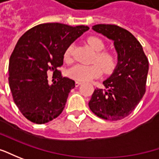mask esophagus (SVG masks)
I'll use <instances>...</instances> for the list:
<instances>
[{
	"label": "esophagus",
	"mask_w": 159,
	"mask_h": 159,
	"mask_svg": "<svg viewBox=\"0 0 159 159\" xmlns=\"http://www.w3.org/2000/svg\"><path fill=\"white\" fill-rule=\"evenodd\" d=\"M82 84V82H79V81H75V86L78 87L79 85Z\"/></svg>",
	"instance_id": "1"
}]
</instances>
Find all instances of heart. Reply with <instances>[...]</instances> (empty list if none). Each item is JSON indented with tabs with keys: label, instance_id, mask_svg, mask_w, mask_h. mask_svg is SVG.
<instances>
[{
	"label": "heart",
	"instance_id": "1",
	"mask_svg": "<svg viewBox=\"0 0 159 159\" xmlns=\"http://www.w3.org/2000/svg\"><path fill=\"white\" fill-rule=\"evenodd\" d=\"M87 43L95 52H97L94 57V62L96 63L91 65H74L68 70V75L71 79L79 82H87L100 76L102 74L101 67L105 72L110 73L116 67L117 60L114 53L110 51H103L106 47V44L102 39L96 36H91L87 39ZM72 51L73 45H70L66 48L64 52V60L66 61H71Z\"/></svg>",
	"mask_w": 159,
	"mask_h": 159
}]
</instances>
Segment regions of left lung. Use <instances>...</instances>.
Masks as SVG:
<instances>
[{
	"instance_id": "left-lung-1",
	"label": "left lung",
	"mask_w": 159,
	"mask_h": 159,
	"mask_svg": "<svg viewBox=\"0 0 159 159\" xmlns=\"http://www.w3.org/2000/svg\"><path fill=\"white\" fill-rule=\"evenodd\" d=\"M92 30L113 41L118 63L103 82L107 90H94L89 107L98 117L119 120L129 116L144 95L149 61L142 45L129 30L114 25H97Z\"/></svg>"
}]
</instances>
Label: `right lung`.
<instances>
[{
	"label": "right lung",
	"instance_id": "1",
	"mask_svg": "<svg viewBox=\"0 0 159 159\" xmlns=\"http://www.w3.org/2000/svg\"><path fill=\"white\" fill-rule=\"evenodd\" d=\"M89 29L47 23L34 26L18 39L9 59L8 83L15 104L27 120L44 124L62 112L75 81L63 77L58 68L66 48ZM48 71L57 79L52 85Z\"/></svg>",
	"mask_w": 159,
	"mask_h": 159
}]
</instances>
